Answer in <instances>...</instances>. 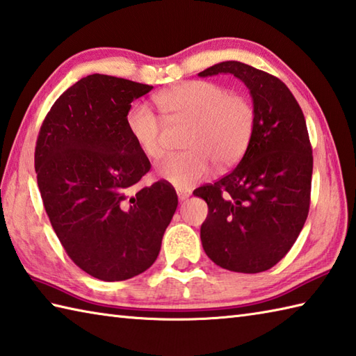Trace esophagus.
I'll return each instance as SVG.
<instances>
[{
	"label": "esophagus",
	"instance_id": "34e87169",
	"mask_svg": "<svg viewBox=\"0 0 356 356\" xmlns=\"http://www.w3.org/2000/svg\"><path fill=\"white\" fill-rule=\"evenodd\" d=\"M177 196L180 202H185L188 197L191 196V191L190 190H177Z\"/></svg>",
	"mask_w": 356,
	"mask_h": 356
}]
</instances>
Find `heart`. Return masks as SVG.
Listing matches in <instances>:
<instances>
[{
  "instance_id": "obj_1",
  "label": "heart",
  "mask_w": 356,
  "mask_h": 356,
  "mask_svg": "<svg viewBox=\"0 0 356 356\" xmlns=\"http://www.w3.org/2000/svg\"><path fill=\"white\" fill-rule=\"evenodd\" d=\"M154 102L168 120L190 122L184 146L177 154L165 156L156 166L157 176L176 188H188L208 177L214 163L225 168L247 151L254 131V109L245 97L228 94L213 81L194 80L162 90ZM127 127L148 159L163 152L162 120L146 106L134 104Z\"/></svg>"
}]
</instances>
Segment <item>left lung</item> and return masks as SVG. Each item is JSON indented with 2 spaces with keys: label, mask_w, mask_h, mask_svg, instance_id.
I'll return each mask as SVG.
<instances>
[{
  "label": "left lung",
  "mask_w": 356,
  "mask_h": 356,
  "mask_svg": "<svg viewBox=\"0 0 356 356\" xmlns=\"http://www.w3.org/2000/svg\"><path fill=\"white\" fill-rule=\"evenodd\" d=\"M218 74H232L248 88L254 131L239 165L194 191L208 205L200 241L216 266L261 273L289 253L307 219L313 171L307 124L276 76L241 61L218 63L199 76Z\"/></svg>",
  "instance_id": "left-lung-1"
}]
</instances>
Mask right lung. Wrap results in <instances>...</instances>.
Listing matches in <instances>:
<instances>
[{"label":"right lung","instance_id":"obj_1","mask_svg":"<svg viewBox=\"0 0 356 356\" xmlns=\"http://www.w3.org/2000/svg\"><path fill=\"white\" fill-rule=\"evenodd\" d=\"M152 86L92 74L63 92L35 146L44 210L67 256L100 281H124L157 259L177 208L163 180L132 193L149 171L127 127L131 103Z\"/></svg>","mask_w":356,"mask_h":356}]
</instances>
